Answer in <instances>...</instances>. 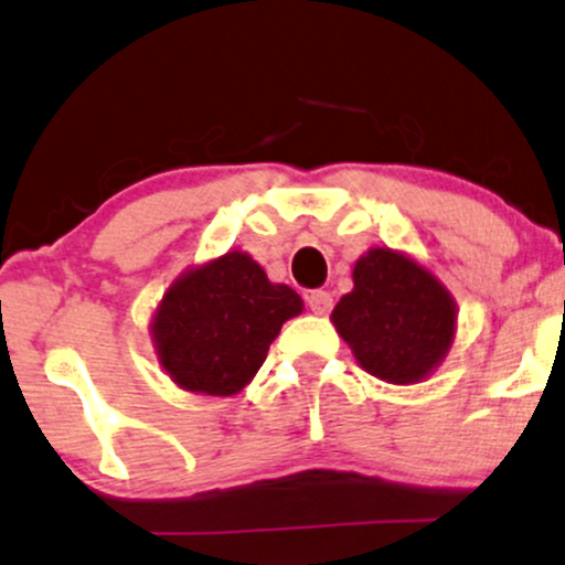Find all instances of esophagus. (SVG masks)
Listing matches in <instances>:
<instances>
[{"label":"esophagus","instance_id":"obj_1","mask_svg":"<svg viewBox=\"0 0 565 565\" xmlns=\"http://www.w3.org/2000/svg\"><path fill=\"white\" fill-rule=\"evenodd\" d=\"M306 302L313 313H330L332 295L327 292V289H311V292L306 295Z\"/></svg>","mask_w":565,"mask_h":565}]
</instances>
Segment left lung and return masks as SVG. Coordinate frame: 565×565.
I'll use <instances>...</instances> for the list:
<instances>
[{
    "label": "left lung",
    "mask_w": 565,
    "mask_h": 565,
    "mask_svg": "<svg viewBox=\"0 0 565 565\" xmlns=\"http://www.w3.org/2000/svg\"><path fill=\"white\" fill-rule=\"evenodd\" d=\"M332 321L367 373L415 383L448 353L456 308L431 273L392 249H373L353 265V292L334 306Z\"/></svg>",
    "instance_id": "1"
}]
</instances>
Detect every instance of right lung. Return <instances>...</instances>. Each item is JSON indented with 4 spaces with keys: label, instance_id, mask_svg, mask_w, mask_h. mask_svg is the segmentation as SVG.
<instances>
[{
    "label": "right lung",
    "instance_id": "obj_1",
    "mask_svg": "<svg viewBox=\"0 0 565 565\" xmlns=\"http://www.w3.org/2000/svg\"><path fill=\"white\" fill-rule=\"evenodd\" d=\"M302 311L295 289L270 284L241 252L188 273L154 316L160 364L188 392L231 396L263 367L281 324Z\"/></svg>",
    "mask_w": 565,
    "mask_h": 565
}]
</instances>
